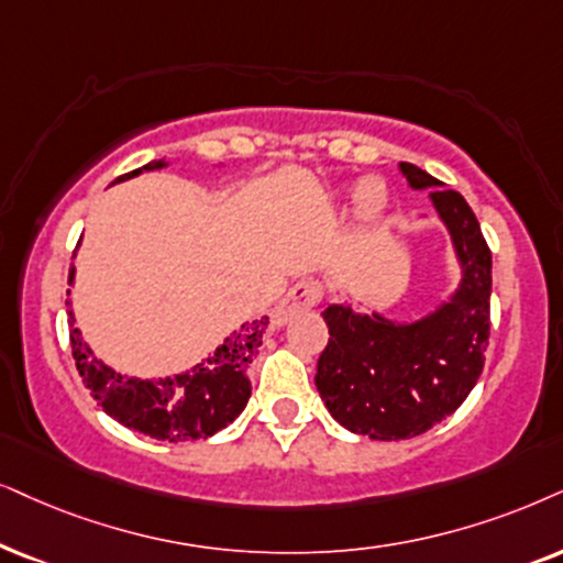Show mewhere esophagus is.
I'll list each match as a JSON object with an SVG mask.
<instances>
[{"label": "esophagus", "mask_w": 563, "mask_h": 563, "mask_svg": "<svg viewBox=\"0 0 563 563\" xmlns=\"http://www.w3.org/2000/svg\"><path fill=\"white\" fill-rule=\"evenodd\" d=\"M319 298H322V286H319L317 280H309V277H306V280H298L296 286L283 296V301L277 303L275 322L288 324L296 314H301V311H309L311 306H317Z\"/></svg>", "instance_id": "obj_1"}]
</instances>
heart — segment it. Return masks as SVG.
<instances>
[{"instance_id":"heart-1","label":"heart","mask_w":563,"mask_h":563,"mask_svg":"<svg viewBox=\"0 0 563 563\" xmlns=\"http://www.w3.org/2000/svg\"><path fill=\"white\" fill-rule=\"evenodd\" d=\"M374 189H376L374 181L361 184L358 205H361V210L366 212V216H374V212H379L382 205H384V191H374Z\"/></svg>"}]
</instances>
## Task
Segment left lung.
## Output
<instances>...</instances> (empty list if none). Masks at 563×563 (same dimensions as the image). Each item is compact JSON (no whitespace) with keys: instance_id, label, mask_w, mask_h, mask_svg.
I'll return each instance as SVG.
<instances>
[{"instance_id":"obj_1","label":"left lung","mask_w":563,"mask_h":563,"mask_svg":"<svg viewBox=\"0 0 563 563\" xmlns=\"http://www.w3.org/2000/svg\"><path fill=\"white\" fill-rule=\"evenodd\" d=\"M400 174L412 191H429L460 280L416 319L351 301L322 311L330 343L317 361V393L343 429L376 441L418 437L452 416L478 382L490 330V252L478 218L460 191L412 163H400Z\"/></svg>"}]
</instances>
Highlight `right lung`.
Returning <instances> with one entry per match:
<instances>
[{
    "instance_id": "right-lung-1",
    "label": "right lung",
    "mask_w": 563,
    "mask_h": 563,
    "mask_svg": "<svg viewBox=\"0 0 563 563\" xmlns=\"http://www.w3.org/2000/svg\"><path fill=\"white\" fill-rule=\"evenodd\" d=\"M166 166L168 161H151L142 168L119 176L117 181L134 179L145 170ZM69 286H75V267H69ZM267 324V317L257 319L254 324H241V330L225 334L223 343L199 364L179 374L142 379V376L119 374L92 353L82 332L75 327L73 306H69L73 355L92 400L126 429L151 439L170 441V444L212 437L236 421L252 397L246 368L265 340Z\"/></svg>"
}]
</instances>
